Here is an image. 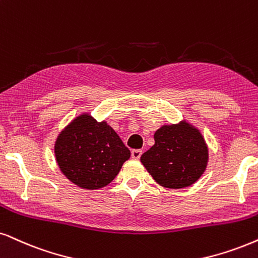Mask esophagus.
<instances>
[{
	"label": "esophagus",
	"mask_w": 258,
	"mask_h": 258,
	"mask_svg": "<svg viewBox=\"0 0 258 258\" xmlns=\"http://www.w3.org/2000/svg\"><path fill=\"white\" fill-rule=\"evenodd\" d=\"M142 153H143L142 150H132L131 156L133 159H139L140 156H142Z\"/></svg>",
	"instance_id": "obj_1"
}]
</instances>
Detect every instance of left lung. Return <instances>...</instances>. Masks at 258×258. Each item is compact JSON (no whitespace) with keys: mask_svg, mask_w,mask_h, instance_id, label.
Wrapping results in <instances>:
<instances>
[{"mask_svg":"<svg viewBox=\"0 0 258 258\" xmlns=\"http://www.w3.org/2000/svg\"><path fill=\"white\" fill-rule=\"evenodd\" d=\"M153 138L155 145L143 153L140 162L158 184L189 187L206 170L208 148L197 127L185 121L163 125Z\"/></svg>","mask_w":258,"mask_h":258,"instance_id":"8db88e82","label":"left lung"}]
</instances>
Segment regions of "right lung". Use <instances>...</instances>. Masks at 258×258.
<instances>
[{
  "mask_svg": "<svg viewBox=\"0 0 258 258\" xmlns=\"http://www.w3.org/2000/svg\"><path fill=\"white\" fill-rule=\"evenodd\" d=\"M54 156L68 180L94 190L115 178L131 152L108 123L83 113L57 137Z\"/></svg>",
  "mask_w": 258,
  "mask_h": 258,
  "instance_id": "add662e5",
  "label": "right lung"
}]
</instances>
